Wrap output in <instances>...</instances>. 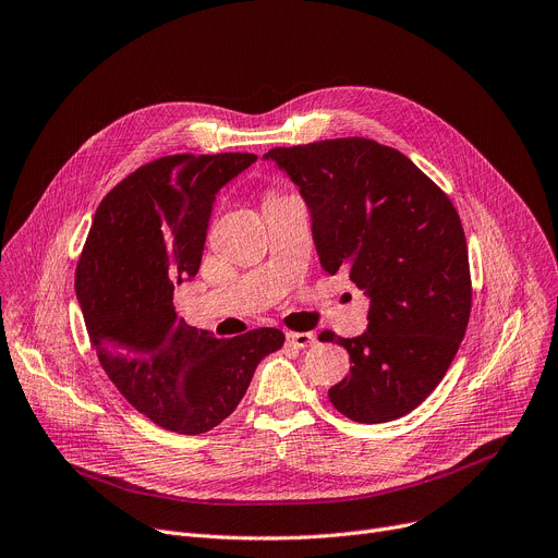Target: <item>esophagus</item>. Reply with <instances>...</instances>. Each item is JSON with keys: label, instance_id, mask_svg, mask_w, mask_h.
Here are the masks:
<instances>
[{"label": "esophagus", "instance_id": "obj_1", "mask_svg": "<svg viewBox=\"0 0 558 558\" xmlns=\"http://www.w3.org/2000/svg\"><path fill=\"white\" fill-rule=\"evenodd\" d=\"M286 340H288V344H293V348H298V350H306V348H311V344L315 342V333H308V331H288Z\"/></svg>", "mask_w": 558, "mask_h": 558}]
</instances>
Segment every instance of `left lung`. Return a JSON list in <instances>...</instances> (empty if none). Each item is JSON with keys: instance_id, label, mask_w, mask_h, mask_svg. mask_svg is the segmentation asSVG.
I'll list each match as a JSON object with an SVG mask.
<instances>
[{"instance_id": "1", "label": "left lung", "mask_w": 558, "mask_h": 558, "mask_svg": "<svg viewBox=\"0 0 558 558\" xmlns=\"http://www.w3.org/2000/svg\"><path fill=\"white\" fill-rule=\"evenodd\" d=\"M263 158L293 179L311 210L317 256L369 300L367 331L320 333L350 352L329 388L354 422L411 413L445 377L465 336L472 283L454 204L411 158L369 138L275 147Z\"/></svg>"}]
</instances>
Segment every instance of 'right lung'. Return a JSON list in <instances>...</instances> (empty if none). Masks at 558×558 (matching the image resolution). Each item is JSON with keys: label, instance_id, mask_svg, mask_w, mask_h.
Masks as SVG:
<instances>
[{"label": "right lung", "instance_id": "obj_1", "mask_svg": "<svg viewBox=\"0 0 558 558\" xmlns=\"http://www.w3.org/2000/svg\"><path fill=\"white\" fill-rule=\"evenodd\" d=\"M256 154H174L101 199L76 265V300L104 373L154 424L197 436L241 404L254 369L286 336L216 338L177 317L172 293L199 270L218 191Z\"/></svg>", "mask_w": 558, "mask_h": 558}]
</instances>
